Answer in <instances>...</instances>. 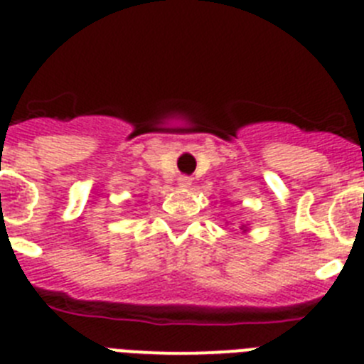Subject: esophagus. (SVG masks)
<instances>
[{
    "label": "esophagus",
    "mask_w": 364,
    "mask_h": 364,
    "mask_svg": "<svg viewBox=\"0 0 364 364\" xmlns=\"http://www.w3.org/2000/svg\"><path fill=\"white\" fill-rule=\"evenodd\" d=\"M178 186L180 188H189V186H191V178H188V176H180Z\"/></svg>",
    "instance_id": "34e87169"
}]
</instances>
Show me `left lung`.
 <instances>
[{
	"label": "left lung",
	"mask_w": 364,
	"mask_h": 364,
	"mask_svg": "<svg viewBox=\"0 0 364 364\" xmlns=\"http://www.w3.org/2000/svg\"><path fill=\"white\" fill-rule=\"evenodd\" d=\"M240 230H242V233H250V226L247 224H240Z\"/></svg>",
	"instance_id": "left-lung-1"
}]
</instances>
